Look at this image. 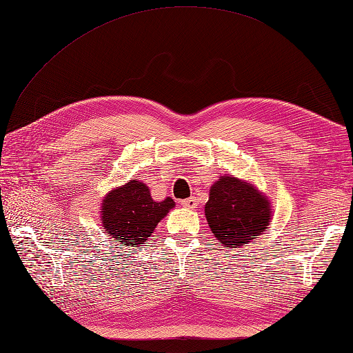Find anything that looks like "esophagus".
<instances>
[{"instance_id": "obj_1", "label": "esophagus", "mask_w": 353, "mask_h": 353, "mask_svg": "<svg viewBox=\"0 0 353 353\" xmlns=\"http://www.w3.org/2000/svg\"><path fill=\"white\" fill-rule=\"evenodd\" d=\"M181 205L185 206V208H190V210L197 208V199H196V197H188V199L181 201Z\"/></svg>"}]
</instances>
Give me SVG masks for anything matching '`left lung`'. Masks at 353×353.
<instances>
[{
  "label": "left lung",
  "instance_id": "8db88e82",
  "mask_svg": "<svg viewBox=\"0 0 353 353\" xmlns=\"http://www.w3.org/2000/svg\"><path fill=\"white\" fill-rule=\"evenodd\" d=\"M205 217L223 245L243 247L268 228L271 205L248 183L235 176H220L210 190Z\"/></svg>",
  "mask_w": 353,
  "mask_h": 353
}]
</instances>
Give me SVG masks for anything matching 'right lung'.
Masks as SVG:
<instances>
[{"label": "right lung", "mask_w": 353, "mask_h": 353, "mask_svg": "<svg viewBox=\"0 0 353 353\" xmlns=\"http://www.w3.org/2000/svg\"><path fill=\"white\" fill-rule=\"evenodd\" d=\"M175 206L174 199L166 197L154 202L150 188L143 183L130 181L112 190L101 206V220L106 234L125 247L143 244L151 236L159 221Z\"/></svg>", "instance_id": "add662e5"}]
</instances>
